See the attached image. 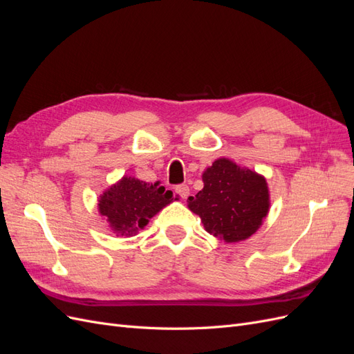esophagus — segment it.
<instances>
[{
    "instance_id": "34e87169",
    "label": "esophagus",
    "mask_w": 354,
    "mask_h": 354,
    "mask_svg": "<svg viewBox=\"0 0 354 354\" xmlns=\"http://www.w3.org/2000/svg\"><path fill=\"white\" fill-rule=\"evenodd\" d=\"M189 186L187 185H177L176 186V194L181 198V199H186L189 196Z\"/></svg>"
}]
</instances>
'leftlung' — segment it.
<instances>
[{"mask_svg":"<svg viewBox=\"0 0 354 354\" xmlns=\"http://www.w3.org/2000/svg\"><path fill=\"white\" fill-rule=\"evenodd\" d=\"M202 180L203 189L189 196L187 202L212 236L239 242L261 226L269 211L264 177L221 158L207 168Z\"/></svg>","mask_w":354,"mask_h":354,"instance_id":"left-lung-1","label":"left lung"}]
</instances>
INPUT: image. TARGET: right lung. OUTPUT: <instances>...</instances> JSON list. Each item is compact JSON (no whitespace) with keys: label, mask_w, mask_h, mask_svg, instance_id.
Returning a JSON list of instances; mask_svg holds the SVG:
<instances>
[{"label":"right lung","mask_w":354,"mask_h":354,"mask_svg":"<svg viewBox=\"0 0 354 354\" xmlns=\"http://www.w3.org/2000/svg\"><path fill=\"white\" fill-rule=\"evenodd\" d=\"M173 201V192L158 183L149 185L133 177H124L99 201L102 216L120 234H131L143 229L155 214Z\"/></svg>","instance_id":"obj_1"}]
</instances>
